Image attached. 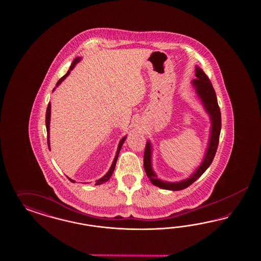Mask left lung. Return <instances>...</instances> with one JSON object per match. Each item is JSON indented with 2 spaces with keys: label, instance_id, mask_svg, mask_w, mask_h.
Instances as JSON below:
<instances>
[{
  "label": "left lung",
  "instance_id": "8db88e82",
  "mask_svg": "<svg viewBox=\"0 0 261 261\" xmlns=\"http://www.w3.org/2000/svg\"><path fill=\"white\" fill-rule=\"evenodd\" d=\"M195 75L197 79H193L191 83L193 87L195 88L198 96L200 97L201 101L203 103L205 111L210 115L211 122H212L207 148L205 151L203 162L201 163V165L197 169L190 175V178L180 182H165L161 179H158L157 175L152 168V162H151L152 146L149 141L146 142V146L144 149V156H143V166H144L145 173L154 186L161 188L163 190L175 191V190H182L190 187V185L195 182L198 178H200L201 175L207 169V167L211 166L218 147L220 131H221V113L217 102L216 94L211 80L206 76V74L203 70L200 69L198 66L195 68Z\"/></svg>",
  "mask_w": 261,
  "mask_h": 261
}]
</instances>
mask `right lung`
<instances>
[{"label":"right lung","instance_id":"1","mask_svg":"<svg viewBox=\"0 0 261 261\" xmlns=\"http://www.w3.org/2000/svg\"><path fill=\"white\" fill-rule=\"evenodd\" d=\"M80 60H81V58H80V57H76V58L72 61V63H71V67H70L69 71H67V73L57 81V83H56V87H57V86H59V84L63 81L64 79H66V77L70 74V72H71V70L74 68V66H75L76 64L79 63ZM55 90H56V88L54 89V91H55ZM49 121H50V102H48V104H47V112H46V127H47V146H48V148H49ZM125 139H126V137H124V138H122V139L120 140V142H119V146H118V150H117L116 156H115V159H114V161H113V164H112V166H111L110 169L108 170V172H107V173L105 174V175L103 176L102 178H100L99 180L95 181V185H101L103 182H107V181L110 179L112 174L114 172V169H115V167H116V164H117L118 157H119V151L121 149V146H122L123 142L125 141ZM68 179H69L71 182H74V181L70 179L69 177H68Z\"/></svg>","mask_w":261,"mask_h":261}]
</instances>
